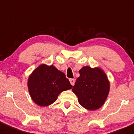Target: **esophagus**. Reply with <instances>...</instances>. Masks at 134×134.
<instances>
[{
    "instance_id": "esophagus-1",
    "label": "esophagus",
    "mask_w": 134,
    "mask_h": 134,
    "mask_svg": "<svg viewBox=\"0 0 134 134\" xmlns=\"http://www.w3.org/2000/svg\"><path fill=\"white\" fill-rule=\"evenodd\" d=\"M69 81H70V83L71 84V85L74 86V84H75V79H70Z\"/></svg>"
}]
</instances>
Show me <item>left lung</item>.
Masks as SVG:
<instances>
[{
	"mask_svg": "<svg viewBox=\"0 0 134 134\" xmlns=\"http://www.w3.org/2000/svg\"><path fill=\"white\" fill-rule=\"evenodd\" d=\"M72 90L78 97L79 103L84 108L93 111L100 108L105 102L110 83L104 71L99 67L86 66L79 71Z\"/></svg>",
	"mask_w": 134,
	"mask_h": 134,
	"instance_id": "left-lung-1",
	"label": "left lung"
}]
</instances>
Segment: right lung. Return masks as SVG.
I'll return each mask as SVG.
<instances>
[{
	"label": "right lung",
	"mask_w": 134,
	"mask_h": 134,
	"mask_svg": "<svg viewBox=\"0 0 134 134\" xmlns=\"http://www.w3.org/2000/svg\"><path fill=\"white\" fill-rule=\"evenodd\" d=\"M27 86L32 101L41 107L52 104L61 92L72 87L63 72L53 65L45 64L41 65L32 71Z\"/></svg>",
	"instance_id": "obj_1"
}]
</instances>
